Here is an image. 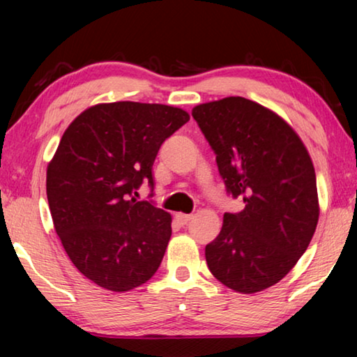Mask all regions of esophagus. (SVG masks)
I'll list each match as a JSON object with an SVG mask.
<instances>
[{"label":"esophagus","mask_w":357,"mask_h":357,"mask_svg":"<svg viewBox=\"0 0 357 357\" xmlns=\"http://www.w3.org/2000/svg\"><path fill=\"white\" fill-rule=\"evenodd\" d=\"M192 214H183V213H179V214H176V219H178V222L181 223V225H185L187 222H190L192 220Z\"/></svg>","instance_id":"obj_1"}]
</instances>
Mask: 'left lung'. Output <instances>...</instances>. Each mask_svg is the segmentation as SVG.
Returning <instances> with one entry per match:
<instances>
[{
  "label": "left lung",
  "mask_w": 357,
  "mask_h": 357,
  "mask_svg": "<svg viewBox=\"0 0 357 357\" xmlns=\"http://www.w3.org/2000/svg\"><path fill=\"white\" fill-rule=\"evenodd\" d=\"M192 116L214 151L227 192L245 204L223 215L219 236L204 249L208 268L234 291H263L294 268L317 229L310 155L279 114L249 99L208 102Z\"/></svg>",
  "instance_id": "left-lung-1"
}]
</instances>
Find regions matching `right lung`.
<instances>
[{"label":"right lung","instance_id":"right-lung-1","mask_svg":"<svg viewBox=\"0 0 357 357\" xmlns=\"http://www.w3.org/2000/svg\"><path fill=\"white\" fill-rule=\"evenodd\" d=\"M190 119L176 107L140 102L94 105L72 121L47 168L53 225L75 268L110 291L155 274L172 236V215L137 202L168 137Z\"/></svg>","mask_w":357,"mask_h":357}]
</instances>
